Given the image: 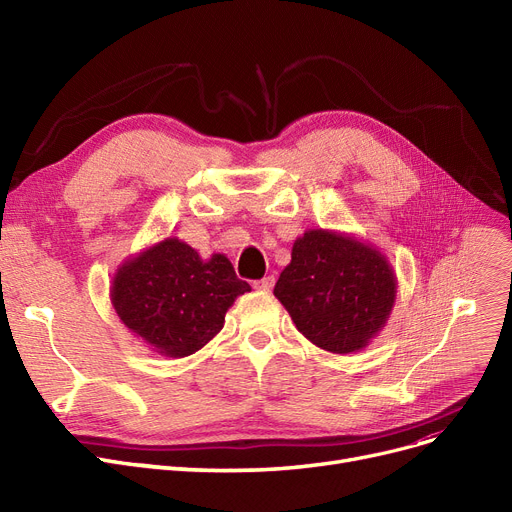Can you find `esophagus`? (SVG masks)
<instances>
[{
  "label": "esophagus",
  "instance_id": "esophagus-1",
  "mask_svg": "<svg viewBox=\"0 0 512 512\" xmlns=\"http://www.w3.org/2000/svg\"><path fill=\"white\" fill-rule=\"evenodd\" d=\"M274 284H276V278H274V276H265V278L257 280L253 286H255L257 290H261V292H270V290L274 288Z\"/></svg>",
  "mask_w": 512,
  "mask_h": 512
}]
</instances>
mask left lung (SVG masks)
<instances>
[{"instance_id": "8db88e82", "label": "left lung", "mask_w": 512, "mask_h": 512, "mask_svg": "<svg viewBox=\"0 0 512 512\" xmlns=\"http://www.w3.org/2000/svg\"><path fill=\"white\" fill-rule=\"evenodd\" d=\"M290 257L274 294L307 340L346 355L384 330L398 282L382 251L353 234L317 228L294 240Z\"/></svg>"}]
</instances>
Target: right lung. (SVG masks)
Here are the masks:
<instances>
[{
  "instance_id": "1",
  "label": "right lung",
  "mask_w": 512,
  "mask_h": 512,
  "mask_svg": "<svg viewBox=\"0 0 512 512\" xmlns=\"http://www.w3.org/2000/svg\"><path fill=\"white\" fill-rule=\"evenodd\" d=\"M249 290L226 255L201 259L168 236L118 267L110 299L122 324L153 353L182 359L224 328L226 311Z\"/></svg>"
}]
</instances>
